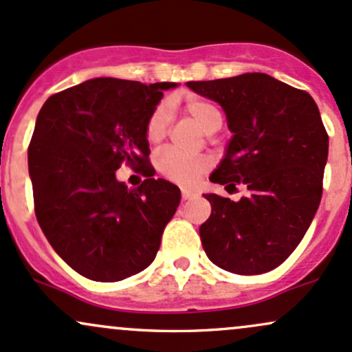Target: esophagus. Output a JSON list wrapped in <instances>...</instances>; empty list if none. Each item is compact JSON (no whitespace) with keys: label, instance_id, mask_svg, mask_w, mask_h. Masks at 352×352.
Wrapping results in <instances>:
<instances>
[{"label":"esophagus","instance_id":"1","mask_svg":"<svg viewBox=\"0 0 352 352\" xmlns=\"http://www.w3.org/2000/svg\"><path fill=\"white\" fill-rule=\"evenodd\" d=\"M181 196H183V199L186 201V199H192V197L196 196V192L195 191H191V189H181Z\"/></svg>","mask_w":352,"mask_h":352}]
</instances>
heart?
Wrapping results in <instances>:
<instances>
[{
	"mask_svg": "<svg viewBox=\"0 0 352 352\" xmlns=\"http://www.w3.org/2000/svg\"><path fill=\"white\" fill-rule=\"evenodd\" d=\"M186 109L192 118L201 124V128L208 133L218 131L223 124V116L219 109L212 102L201 98H189L186 101ZM173 121V104L171 101H161L156 104L146 121V140L151 144L164 140L169 126ZM211 164L208 156L204 155H188L179 149L169 148L161 153L156 160L157 171L166 179L175 181L179 184H192Z\"/></svg>",
	"mask_w": 352,
	"mask_h": 352,
	"instance_id": "1",
	"label": "heart"
}]
</instances>
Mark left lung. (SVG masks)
<instances>
[{
	"label": "left lung",
	"instance_id": "obj_1",
	"mask_svg": "<svg viewBox=\"0 0 352 352\" xmlns=\"http://www.w3.org/2000/svg\"><path fill=\"white\" fill-rule=\"evenodd\" d=\"M188 88L219 102L232 138L209 179L236 188L239 201L204 195L211 216L199 236L208 258L234 274H263L286 261L306 234L322 196L329 138L306 91L264 73Z\"/></svg>",
	"mask_w": 352,
	"mask_h": 352
}]
</instances>
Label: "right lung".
<instances>
[{
    "label": "right lung",
    "mask_w": 352,
    "mask_h": 352,
    "mask_svg": "<svg viewBox=\"0 0 352 352\" xmlns=\"http://www.w3.org/2000/svg\"><path fill=\"white\" fill-rule=\"evenodd\" d=\"M176 82L94 78L53 94L38 113L28 148L34 212L53 250L85 278L114 283L146 270L179 188L155 179L146 121ZM128 164L146 179H116Z\"/></svg>",
    "instance_id": "obj_1"
}]
</instances>
